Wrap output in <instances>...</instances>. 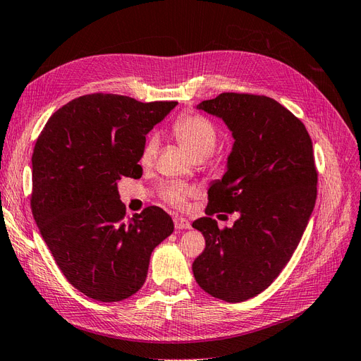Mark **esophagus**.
Returning <instances> with one entry per match:
<instances>
[{"label":"esophagus","mask_w":361,"mask_h":361,"mask_svg":"<svg viewBox=\"0 0 361 361\" xmlns=\"http://www.w3.org/2000/svg\"><path fill=\"white\" fill-rule=\"evenodd\" d=\"M173 225H176V229H189L190 228V222L183 216L173 217Z\"/></svg>","instance_id":"esophagus-1"}]
</instances>
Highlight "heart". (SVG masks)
<instances>
[{"label": "heart", "mask_w": 361, "mask_h": 361, "mask_svg": "<svg viewBox=\"0 0 361 361\" xmlns=\"http://www.w3.org/2000/svg\"><path fill=\"white\" fill-rule=\"evenodd\" d=\"M172 132L180 141V144L189 151L190 156L196 160H204L210 157L219 144V132L216 126L205 118L204 115L189 114L183 115L172 126ZM159 136L156 133L148 135L141 149L139 161L141 165L148 166L154 160L157 148H159ZM195 195V190L189 185L178 184V183H168L164 184L160 189V196L166 204L183 208L190 196Z\"/></svg>", "instance_id": "obj_1"}]
</instances>
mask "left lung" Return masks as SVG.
Returning a JSON list of instances; mask_svg holds the SVG:
<instances>
[{
  "instance_id": "8db88e82",
  "label": "left lung",
  "mask_w": 361,
  "mask_h": 361,
  "mask_svg": "<svg viewBox=\"0 0 361 361\" xmlns=\"http://www.w3.org/2000/svg\"><path fill=\"white\" fill-rule=\"evenodd\" d=\"M196 108L225 121L234 147L225 176L208 189L207 217L192 224L205 238L193 276L205 293L240 303L273 283L307 226L318 183L312 139L267 96L222 92ZM234 211L235 226L220 230L212 216Z\"/></svg>"
}]
</instances>
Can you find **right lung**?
<instances>
[{
	"mask_svg": "<svg viewBox=\"0 0 361 361\" xmlns=\"http://www.w3.org/2000/svg\"><path fill=\"white\" fill-rule=\"evenodd\" d=\"M176 104L94 92L58 109L37 137L32 216L67 281L90 298L112 303L133 295L151 252L172 234L160 207L126 220L117 183L141 178L145 135Z\"/></svg>",
	"mask_w": 361,
	"mask_h": 361,
	"instance_id": "add662e5",
	"label": "right lung"
}]
</instances>
